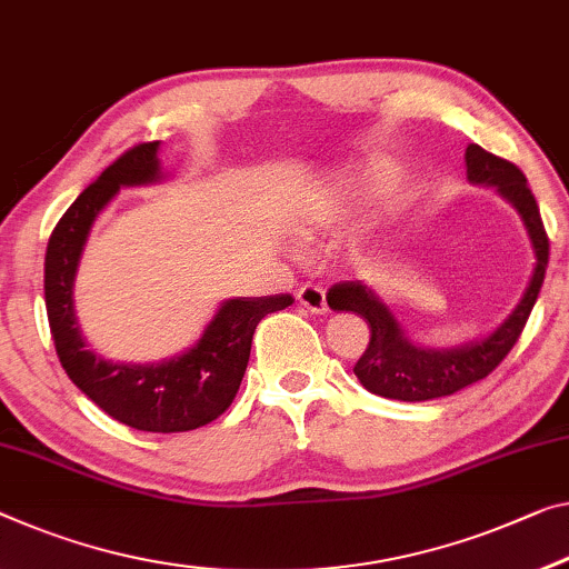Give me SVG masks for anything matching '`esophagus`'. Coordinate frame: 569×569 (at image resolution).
Wrapping results in <instances>:
<instances>
[{
  "mask_svg": "<svg viewBox=\"0 0 569 569\" xmlns=\"http://www.w3.org/2000/svg\"><path fill=\"white\" fill-rule=\"evenodd\" d=\"M297 300L300 305H305L310 312H326L328 310V302H326V290H322L320 284H302L300 290H297Z\"/></svg>",
  "mask_w": 569,
  "mask_h": 569,
  "instance_id": "34e87169",
  "label": "esophagus"
}]
</instances>
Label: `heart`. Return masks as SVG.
<instances>
[{
    "label": "heart",
    "instance_id": "1",
    "mask_svg": "<svg viewBox=\"0 0 569 569\" xmlns=\"http://www.w3.org/2000/svg\"><path fill=\"white\" fill-rule=\"evenodd\" d=\"M389 188V172H353L348 174V178H340L333 186L315 190V193L302 203L300 213H297V221H300L302 229L308 231L333 229V226L346 221L348 216L358 211V206L369 203L371 198L387 193Z\"/></svg>",
    "mask_w": 569,
    "mask_h": 569
}]
</instances>
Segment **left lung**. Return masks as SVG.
<instances>
[{
	"label": "left lung",
	"instance_id": "left-lung-1",
	"mask_svg": "<svg viewBox=\"0 0 569 569\" xmlns=\"http://www.w3.org/2000/svg\"><path fill=\"white\" fill-rule=\"evenodd\" d=\"M468 180L476 186H496L509 203L517 208L535 249L537 264L529 287L513 312L498 326L491 336L450 351L419 348L401 333L395 315L389 312L371 287L361 282H340L328 290V305L333 310L356 312L369 322L371 338L363 356L353 366V373L373 395L399 401H427L450 397L456 391L486 379L521 336L531 308H535L541 282L547 274L549 239L541 223L539 206L527 186V178L517 164L486 152L480 144H468L466 150Z\"/></svg>",
	"mask_w": 569,
	"mask_h": 569
}]
</instances>
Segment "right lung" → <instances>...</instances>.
Segmentation results:
<instances>
[{
  "mask_svg": "<svg viewBox=\"0 0 569 569\" xmlns=\"http://www.w3.org/2000/svg\"><path fill=\"white\" fill-rule=\"evenodd\" d=\"M157 150L160 142L127 150L60 218L46 251V308L60 366L96 407L142 432H188L231 407L259 320L292 305V295L226 300L198 343L162 363H113L86 346L73 312V282L86 239L119 188L162 180Z\"/></svg>",
  "mask_w": 569,
  "mask_h": 569,
  "instance_id": "add662e5",
  "label": "right lung"
}]
</instances>
